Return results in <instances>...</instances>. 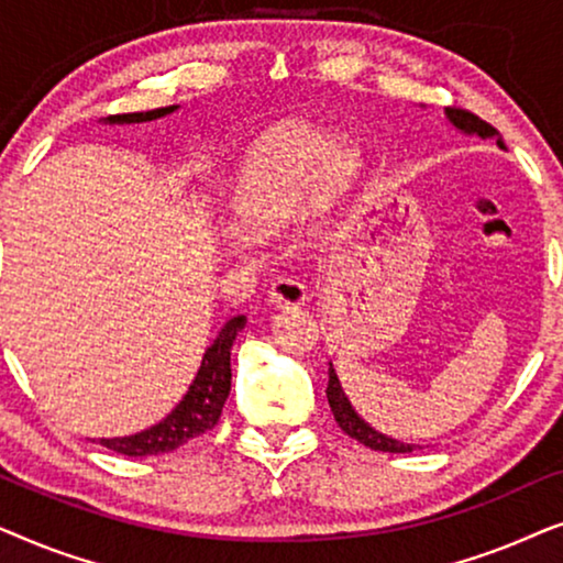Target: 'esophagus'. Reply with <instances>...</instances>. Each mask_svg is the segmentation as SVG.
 I'll use <instances>...</instances> for the list:
<instances>
[{
  "label": "esophagus",
  "mask_w": 563,
  "mask_h": 563,
  "mask_svg": "<svg viewBox=\"0 0 563 563\" xmlns=\"http://www.w3.org/2000/svg\"><path fill=\"white\" fill-rule=\"evenodd\" d=\"M268 302L274 307H299L307 302V287L302 282H297L295 276H279L272 282L268 289Z\"/></svg>",
  "instance_id": "esophagus-1"
}]
</instances>
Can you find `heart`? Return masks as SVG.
I'll return each mask as SVG.
<instances>
[{
  "mask_svg": "<svg viewBox=\"0 0 563 563\" xmlns=\"http://www.w3.org/2000/svg\"><path fill=\"white\" fill-rule=\"evenodd\" d=\"M356 172L358 151L351 143L333 141L318 128H279L253 151L235 210L245 225L274 228L297 212L310 184L318 202H333Z\"/></svg>",
  "mask_w": 563,
  "mask_h": 563,
  "instance_id": "1",
  "label": "heart"
}]
</instances>
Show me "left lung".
<instances>
[{"mask_svg":"<svg viewBox=\"0 0 563 563\" xmlns=\"http://www.w3.org/2000/svg\"><path fill=\"white\" fill-rule=\"evenodd\" d=\"M445 118H449L453 122V128H459L461 133H468V135H479V137H495L497 130L489 125V122H484L482 118H476L474 112L468 110H461V107H449L445 110ZM497 145L499 148H505L503 141L497 137ZM330 379H328V405L330 410H333V418L338 426H341L343 433H349L351 438H356L358 443L368 445V449L374 451H387V453H410L415 445L412 443H402V441H395V438L384 435L379 433V430H374L368 422H364L356 415V410H353L349 397H345V391L341 387V382H338V374L333 364H330L328 368Z\"/></svg>","mask_w":563,"mask_h":563,"instance_id":"8db88e82","label":"left lung"}]
</instances>
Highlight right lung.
I'll list each match as a JSON object with an SVG mask.
<instances>
[{"label":"right lung","mask_w":563,"mask_h":563,"mask_svg":"<svg viewBox=\"0 0 563 563\" xmlns=\"http://www.w3.org/2000/svg\"><path fill=\"white\" fill-rule=\"evenodd\" d=\"M176 104L172 107H158V110L148 112H128V114H112L107 122H148L164 114H172ZM245 325V314H235L225 322V328L220 330V335L214 338L210 349L205 351L202 366L197 368L195 382L189 384L187 395L181 397V402L166 415L164 420L151 426L148 430H141L135 435L125 438H102L104 449L122 456H158V453H168L179 449L191 438L207 433L218 426L222 405L230 395V349H233L235 335L241 333Z\"/></svg>","instance_id":"obj_1"}]
</instances>
